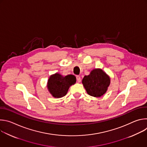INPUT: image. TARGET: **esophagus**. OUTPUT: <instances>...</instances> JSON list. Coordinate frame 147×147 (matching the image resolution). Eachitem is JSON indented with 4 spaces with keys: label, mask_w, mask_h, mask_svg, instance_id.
Returning <instances> with one entry per match:
<instances>
[{
    "label": "esophagus",
    "mask_w": 147,
    "mask_h": 147,
    "mask_svg": "<svg viewBox=\"0 0 147 147\" xmlns=\"http://www.w3.org/2000/svg\"><path fill=\"white\" fill-rule=\"evenodd\" d=\"M76 79H77V81L78 82H81V77H80V76H76Z\"/></svg>",
    "instance_id": "esophagus-1"
}]
</instances>
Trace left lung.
<instances>
[{"mask_svg":"<svg viewBox=\"0 0 147 147\" xmlns=\"http://www.w3.org/2000/svg\"><path fill=\"white\" fill-rule=\"evenodd\" d=\"M82 82L91 96L100 97L106 92L110 84V78L101 69H94L88 76L84 77Z\"/></svg>","mask_w":147,"mask_h":147,"instance_id":"obj_1","label":"left lung"}]
</instances>
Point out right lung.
<instances>
[{"label":"right lung","instance_id":"1","mask_svg":"<svg viewBox=\"0 0 147 147\" xmlns=\"http://www.w3.org/2000/svg\"><path fill=\"white\" fill-rule=\"evenodd\" d=\"M76 78L74 75H67L65 77L56 73L50 77L48 82V88L50 93L55 98L65 96L70 86L74 84Z\"/></svg>","mask_w":147,"mask_h":147}]
</instances>
